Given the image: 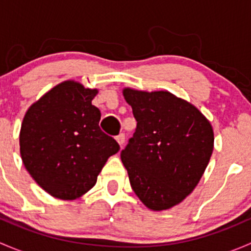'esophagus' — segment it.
Instances as JSON below:
<instances>
[{
  "label": "esophagus",
  "mask_w": 251,
  "mask_h": 251,
  "mask_svg": "<svg viewBox=\"0 0 251 251\" xmlns=\"http://www.w3.org/2000/svg\"><path fill=\"white\" fill-rule=\"evenodd\" d=\"M116 141L120 144V147H123V144L125 143V133H120V135L116 136Z\"/></svg>",
  "instance_id": "34e87169"
}]
</instances>
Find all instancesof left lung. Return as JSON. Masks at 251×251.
Instances as JSON below:
<instances>
[{
	"instance_id": "left-lung-1",
	"label": "left lung",
	"mask_w": 251,
	"mask_h": 251,
	"mask_svg": "<svg viewBox=\"0 0 251 251\" xmlns=\"http://www.w3.org/2000/svg\"><path fill=\"white\" fill-rule=\"evenodd\" d=\"M137 127L121 151L131 187L154 211L170 209L193 192L209 164L214 131L193 104L168 91H123Z\"/></svg>"
}]
</instances>
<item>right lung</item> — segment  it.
Returning a JSON list of instances; mask_svg holds the SVG:
<instances>
[{
	"label": "right lung",
	"instance_id": "obj_1",
	"mask_svg": "<svg viewBox=\"0 0 251 251\" xmlns=\"http://www.w3.org/2000/svg\"><path fill=\"white\" fill-rule=\"evenodd\" d=\"M97 92L64 81L35 102L23 119V164L36 183L58 199L73 201L90 191L108 158L120 149L100 130V111L92 105Z\"/></svg>",
	"mask_w": 251,
	"mask_h": 251
}]
</instances>
